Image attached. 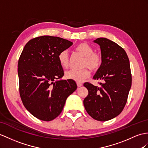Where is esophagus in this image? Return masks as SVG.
Instances as JSON below:
<instances>
[{"instance_id":"1","label":"esophagus","mask_w":148,"mask_h":148,"mask_svg":"<svg viewBox=\"0 0 148 148\" xmlns=\"http://www.w3.org/2000/svg\"><path fill=\"white\" fill-rule=\"evenodd\" d=\"M77 86H78V87H80V86H82L83 85H82V84H81V83H77Z\"/></svg>"}]
</instances>
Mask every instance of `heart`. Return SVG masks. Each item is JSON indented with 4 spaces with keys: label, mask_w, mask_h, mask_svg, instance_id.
I'll return each instance as SVG.
<instances>
[{
    "label": "heart",
    "mask_w": 148,
    "mask_h": 148,
    "mask_svg": "<svg viewBox=\"0 0 148 148\" xmlns=\"http://www.w3.org/2000/svg\"><path fill=\"white\" fill-rule=\"evenodd\" d=\"M75 53L85 57L83 61L82 70L72 69L65 73V78L78 83L82 82L89 77L90 73L88 67L92 71L98 70L102 63V58L100 54L95 52L92 47L86 42H80L74 49ZM59 63L63 68H66L70 64V57L66 50L61 51L58 56Z\"/></svg>",
    "instance_id": "b5f03b06"
}]
</instances>
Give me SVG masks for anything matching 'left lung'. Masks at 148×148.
I'll return each instance as SVG.
<instances>
[{"instance_id": "1", "label": "left lung", "mask_w": 148, "mask_h": 148, "mask_svg": "<svg viewBox=\"0 0 148 148\" xmlns=\"http://www.w3.org/2000/svg\"><path fill=\"white\" fill-rule=\"evenodd\" d=\"M94 42L100 46L102 63L93 79L103 83L100 87L85 83L88 94L84 104L93 119L107 121L119 115L127 102L132 84L130 63L125 50L117 43L104 38Z\"/></svg>"}]
</instances>
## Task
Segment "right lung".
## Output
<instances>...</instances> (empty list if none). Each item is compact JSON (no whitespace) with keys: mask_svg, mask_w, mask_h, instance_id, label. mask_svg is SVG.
Returning a JSON list of instances; mask_svg holds the SVG:
<instances>
[{"mask_svg":"<svg viewBox=\"0 0 148 148\" xmlns=\"http://www.w3.org/2000/svg\"><path fill=\"white\" fill-rule=\"evenodd\" d=\"M72 45L67 39L42 36L29 41L21 53L17 66L21 99L39 119L50 121L58 116L77 88L71 80L53 82L64 75L58 56Z\"/></svg>","mask_w":148,"mask_h":148,"instance_id":"obj_1","label":"right lung"}]
</instances>
